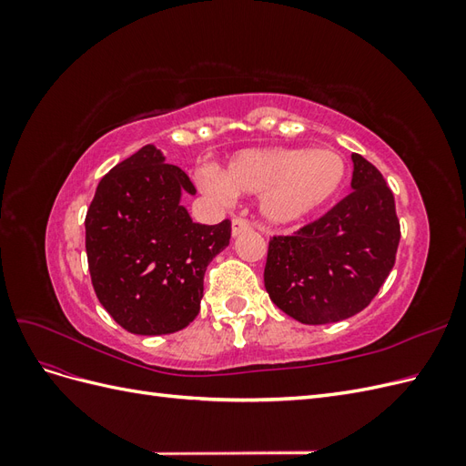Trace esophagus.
Masks as SVG:
<instances>
[{
	"label": "esophagus",
	"instance_id": "esophagus-1",
	"mask_svg": "<svg viewBox=\"0 0 466 466\" xmlns=\"http://www.w3.org/2000/svg\"><path fill=\"white\" fill-rule=\"evenodd\" d=\"M248 229H252V223H250L248 219H245V218H235V219H233V223H231V233H233V237L241 235V233L248 231Z\"/></svg>",
	"mask_w": 466,
	"mask_h": 466
}]
</instances>
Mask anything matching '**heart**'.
Instances as JSON below:
<instances>
[{
    "instance_id": "1",
    "label": "heart",
    "mask_w": 466,
    "mask_h": 466,
    "mask_svg": "<svg viewBox=\"0 0 466 466\" xmlns=\"http://www.w3.org/2000/svg\"><path fill=\"white\" fill-rule=\"evenodd\" d=\"M196 178L219 202H231L235 194H262L266 219L293 223L334 198L344 185L346 163L330 149H245L233 155L223 173L202 167Z\"/></svg>"
}]
</instances>
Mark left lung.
Segmentation results:
<instances>
[{
	"mask_svg": "<svg viewBox=\"0 0 466 466\" xmlns=\"http://www.w3.org/2000/svg\"><path fill=\"white\" fill-rule=\"evenodd\" d=\"M351 190L322 218L268 243L264 286L303 324L358 315L390 274L400 241L394 196L379 168L351 155Z\"/></svg>",
	"mask_w": 466,
	"mask_h": 466,
	"instance_id": "left-lung-1",
	"label": "left lung"
}]
</instances>
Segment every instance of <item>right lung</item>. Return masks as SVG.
I'll list each match as a JSON object with an SVG mask.
<instances>
[{
  "label": "right lung",
  "instance_id": "right-lung-1",
  "mask_svg": "<svg viewBox=\"0 0 466 466\" xmlns=\"http://www.w3.org/2000/svg\"><path fill=\"white\" fill-rule=\"evenodd\" d=\"M182 168L144 146L101 178L86 216V250L98 301L124 330H182L200 311L208 264L229 245L231 221L194 223Z\"/></svg>",
  "mask_w": 466,
  "mask_h": 466
}]
</instances>
